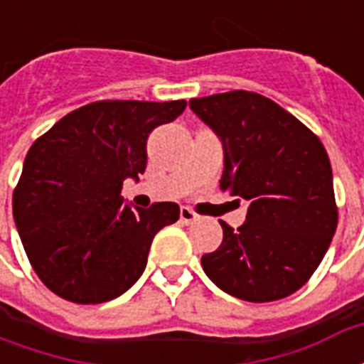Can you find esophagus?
I'll return each mask as SVG.
<instances>
[{
	"label": "esophagus",
	"instance_id": "obj_1",
	"mask_svg": "<svg viewBox=\"0 0 364 364\" xmlns=\"http://www.w3.org/2000/svg\"><path fill=\"white\" fill-rule=\"evenodd\" d=\"M179 218H181L183 224H193V222L198 220V216L195 210H191L189 206H181V210H179Z\"/></svg>",
	"mask_w": 364,
	"mask_h": 364
}]
</instances>
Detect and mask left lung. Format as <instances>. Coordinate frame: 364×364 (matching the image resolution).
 Returning <instances> with one entry per match:
<instances>
[{
	"label": "left lung",
	"mask_w": 364,
	"mask_h": 364,
	"mask_svg": "<svg viewBox=\"0 0 364 364\" xmlns=\"http://www.w3.org/2000/svg\"><path fill=\"white\" fill-rule=\"evenodd\" d=\"M189 107L224 144L220 189L250 200L240 228L220 220L222 244L200 257L205 273L247 302L290 296L312 277L336 234L328 151L294 114L253 91L198 97Z\"/></svg>",
	"instance_id": "obj_1"
}]
</instances>
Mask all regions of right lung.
<instances>
[{
    "label": "right lung",
    "instance_id": "add662e5",
    "mask_svg": "<svg viewBox=\"0 0 364 364\" xmlns=\"http://www.w3.org/2000/svg\"><path fill=\"white\" fill-rule=\"evenodd\" d=\"M187 101L105 99L68 112L31 146L13 191V218L46 289L75 304L120 296L144 273L175 203L130 208L122 181L146 169V140Z\"/></svg>",
    "mask_w": 364,
    "mask_h": 364
}]
</instances>
